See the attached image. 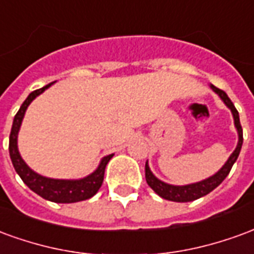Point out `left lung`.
<instances>
[{
    "label": "left lung",
    "instance_id": "8db88e82",
    "mask_svg": "<svg viewBox=\"0 0 254 254\" xmlns=\"http://www.w3.org/2000/svg\"><path fill=\"white\" fill-rule=\"evenodd\" d=\"M211 88H212L213 92L220 96V99L223 100L224 105L229 107L231 113H233V118H234V125L237 127V132H238V144H237V148L234 149V152L230 155V158L227 159V162L224 163L223 167L215 173L212 177H209L207 180H202L200 182H194V184H189V185H182V187H177V185H170V184H166V182L160 181L159 178L152 174V171L149 170L148 162L145 163V180H147V184L149 185V188L156 193L159 194L162 198H166V200H170V201L176 202H188L193 201V200H197L200 197L205 196L209 191H212L215 188H218L226 177L229 176L231 167L235 163V160L238 158V155L241 152V148H242V141H244V137H242V127H241L240 122V116H238V111L235 109V106L233 105V102L230 100V98L227 96V94L222 91V89L216 88L215 85L211 84Z\"/></svg>",
    "mask_w": 254,
    "mask_h": 254
}]
</instances>
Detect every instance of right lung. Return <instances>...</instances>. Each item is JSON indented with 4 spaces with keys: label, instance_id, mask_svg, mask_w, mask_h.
<instances>
[{
    "label": "right lung",
    "instance_id": "right-lung-1",
    "mask_svg": "<svg viewBox=\"0 0 254 254\" xmlns=\"http://www.w3.org/2000/svg\"><path fill=\"white\" fill-rule=\"evenodd\" d=\"M53 83L47 84L43 88L31 92L27 96V99L23 102L17 114L14 116L13 125H12V130H10V136H9V155H10V159H12L16 173L19 174L25 185L32 191H35L36 194H39L49 201L54 202L83 201V200L91 198L94 194H96V191L99 190V188L103 184L106 165L109 163V160L113 158L114 154L105 156L100 160L98 169L92 174L84 177V178H80V180H54V178H47V177L41 176L32 169H30L23 160V158L20 156L19 148H17V134H19L21 121L24 118L27 107L30 106L31 102L35 99L38 95H41Z\"/></svg>",
    "mask_w": 254,
    "mask_h": 254
}]
</instances>
